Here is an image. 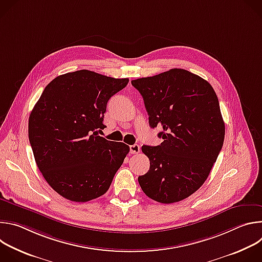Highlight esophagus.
Listing matches in <instances>:
<instances>
[{
    "label": "esophagus",
    "mask_w": 262,
    "mask_h": 262,
    "mask_svg": "<svg viewBox=\"0 0 262 262\" xmlns=\"http://www.w3.org/2000/svg\"><path fill=\"white\" fill-rule=\"evenodd\" d=\"M132 89V85H130V83L127 85V87H126V90H130ZM130 151L133 152V154H138L139 151H140V146L137 144V142L135 143V144H133V145H130Z\"/></svg>",
    "instance_id": "obj_1"
}]
</instances>
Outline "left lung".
<instances>
[{
    "mask_svg": "<svg viewBox=\"0 0 262 262\" xmlns=\"http://www.w3.org/2000/svg\"><path fill=\"white\" fill-rule=\"evenodd\" d=\"M82 69L53 80L29 117V140L37 167L62 197L87 202L102 196L129 147L103 136L108 99L126 87Z\"/></svg>",
    "mask_w": 262,
    "mask_h": 262,
    "instance_id": "8db88e82",
    "label": "left lung"
}]
</instances>
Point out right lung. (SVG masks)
<instances>
[{"instance_id": "add662e5", "label": "right lung", "mask_w": 262, "mask_h": 262, "mask_svg": "<svg viewBox=\"0 0 262 262\" xmlns=\"http://www.w3.org/2000/svg\"><path fill=\"white\" fill-rule=\"evenodd\" d=\"M132 85L144 99L149 125L162 127V143L143 149L150 168L138 177L141 189L166 204L188 198L208 177L225 137L215 92L200 77L177 68Z\"/></svg>"}]
</instances>
